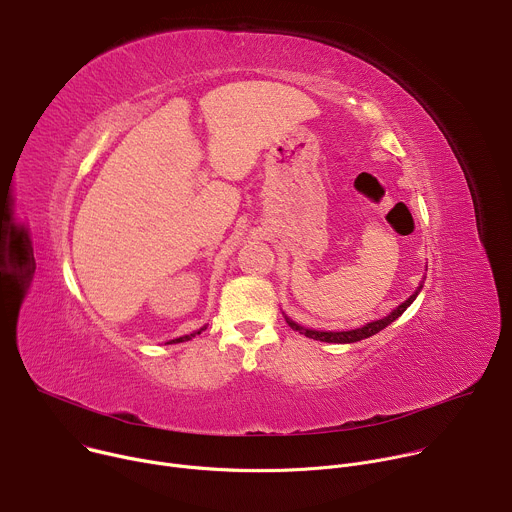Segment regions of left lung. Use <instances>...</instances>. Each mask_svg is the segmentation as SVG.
<instances>
[{"mask_svg":"<svg viewBox=\"0 0 512 512\" xmlns=\"http://www.w3.org/2000/svg\"><path fill=\"white\" fill-rule=\"evenodd\" d=\"M423 279H425V277H423ZM421 287H423V281L419 283V287L413 291V294H411L403 304H399V306H397L395 310H391L387 316H383V318H379V320H373V322H367L364 326L352 328V330H312V328L300 326L298 322L287 318L285 314H283V316H285V322L289 324L291 330H296V332H300V334H304V336H308V338H314V340H320V342H332V344H352V342L364 340V338H369V336H375L377 332H381L383 328H387L389 324H393V322L415 302V298L419 296Z\"/></svg>","mask_w":512,"mask_h":512,"instance_id":"obj_1","label":"left lung"}]
</instances>
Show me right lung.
Returning a JSON list of instances; mask_svg holds the SVG:
<instances>
[{
  "instance_id": "add662e5",
  "label": "right lung",
  "mask_w": 512,
  "mask_h": 512,
  "mask_svg": "<svg viewBox=\"0 0 512 512\" xmlns=\"http://www.w3.org/2000/svg\"><path fill=\"white\" fill-rule=\"evenodd\" d=\"M202 330H206V324L202 326V328H198V330H194V332H190V334H184V336H180V338H174V340H170V342H166V344H178V342H186V340H192L196 334H200Z\"/></svg>"
}]
</instances>
